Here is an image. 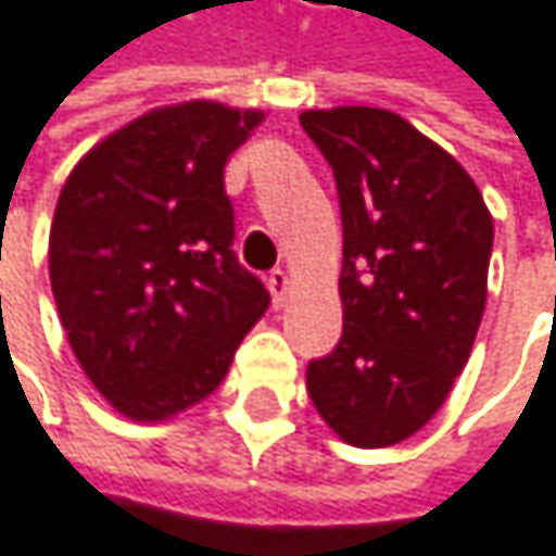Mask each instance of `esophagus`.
<instances>
[{
  "instance_id": "obj_1",
  "label": "esophagus",
  "mask_w": 556,
  "mask_h": 556,
  "mask_svg": "<svg viewBox=\"0 0 556 556\" xmlns=\"http://www.w3.org/2000/svg\"><path fill=\"white\" fill-rule=\"evenodd\" d=\"M266 287H269L273 306L280 309V306L287 303V293H290V276H287V269H269V276H266Z\"/></svg>"
}]
</instances>
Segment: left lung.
<instances>
[{"label":"left lung","instance_id":"1","mask_svg":"<svg viewBox=\"0 0 556 556\" xmlns=\"http://www.w3.org/2000/svg\"><path fill=\"white\" fill-rule=\"evenodd\" d=\"M342 207V339L309 362L319 417L352 446L414 437L469 362L492 256V214L469 172L404 116L306 110Z\"/></svg>","mask_w":556,"mask_h":556}]
</instances>
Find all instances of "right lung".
<instances>
[{
    "label": "right lung",
    "instance_id": "obj_1",
    "mask_svg": "<svg viewBox=\"0 0 556 556\" xmlns=\"http://www.w3.org/2000/svg\"><path fill=\"white\" fill-rule=\"evenodd\" d=\"M260 110L159 106L97 142L67 175L48 240L51 293L90 384L129 420L204 401L269 293L247 273L224 191Z\"/></svg>",
    "mask_w": 556,
    "mask_h": 556
}]
</instances>
